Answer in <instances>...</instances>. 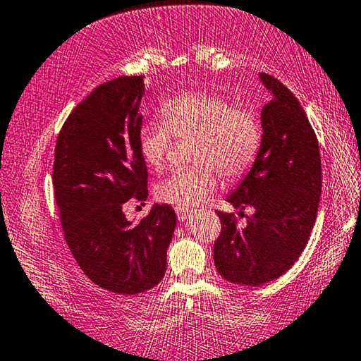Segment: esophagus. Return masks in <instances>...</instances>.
Masks as SVG:
<instances>
[{
    "instance_id": "esophagus-1",
    "label": "esophagus",
    "mask_w": 361,
    "mask_h": 361,
    "mask_svg": "<svg viewBox=\"0 0 361 361\" xmlns=\"http://www.w3.org/2000/svg\"><path fill=\"white\" fill-rule=\"evenodd\" d=\"M176 213H177V218H179V221H187V219L192 218L193 209L182 208V207H176Z\"/></svg>"
}]
</instances>
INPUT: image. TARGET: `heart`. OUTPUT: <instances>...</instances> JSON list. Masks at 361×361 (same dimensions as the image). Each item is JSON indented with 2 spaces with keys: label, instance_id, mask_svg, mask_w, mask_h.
Returning a JSON list of instances; mask_svg holds the SVG:
<instances>
[{
  "label": "heart",
  "instance_id": "heart-1",
  "mask_svg": "<svg viewBox=\"0 0 361 361\" xmlns=\"http://www.w3.org/2000/svg\"><path fill=\"white\" fill-rule=\"evenodd\" d=\"M161 124L138 130V152L148 168L161 171L176 138L193 137L192 168L164 179L157 195L166 203L192 208L203 203L218 185V174L234 180L245 174L257 158L262 130L252 111L237 108L214 93L188 92L166 99L159 106Z\"/></svg>",
  "mask_w": 361,
  "mask_h": 361
}]
</instances>
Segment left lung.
<instances>
[{
    "mask_svg": "<svg viewBox=\"0 0 361 361\" xmlns=\"http://www.w3.org/2000/svg\"><path fill=\"white\" fill-rule=\"evenodd\" d=\"M271 93L262 109L263 137L252 169L227 197L255 213L240 227L234 214L216 212L221 234L213 257L218 273L240 286H263L292 268L307 247L318 214L321 159L318 138L295 95L262 72Z\"/></svg>",
    "mask_w": 361,
    "mask_h": 361,
    "instance_id": "obj_1",
    "label": "left lung"
}]
</instances>
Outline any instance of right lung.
<instances>
[{"label": "right lung", "mask_w": 361, "mask_h": 361, "mask_svg": "<svg viewBox=\"0 0 361 361\" xmlns=\"http://www.w3.org/2000/svg\"><path fill=\"white\" fill-rule=\"evenodd\" d=\"M143 95V75L98 85L66 119L54 148V198L72 257L88 279L123 295L161 282L177 223L164 203L137 224L123 212L129 200L148 197L138 152Z\"/></svg>", "instance_id": "add662e5"}]
</instances>
